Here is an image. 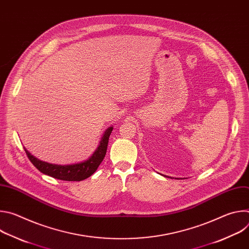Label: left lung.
I'll use <instances>...</instances> for the list:
<instances>
[{
  "label": "left lung",
  "instance_id": "1",
  "mask_svg": "<svg viewBox=\"0 0 249 249\" xmlns=\"http://www.w3.org/2000/svg\"><path fill=\"white\" fill-rule=\"evenodd\" d=\"M166 177H167V176H166ZM177 179H178V178H177Z\"/></svg>",
  "mask_w": 249,
  "mask_h": 249
}]
</instances>
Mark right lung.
<instances>
[{
    "label": "right lung",
    "mask_w": 249,
    "mask_h": 249,
    "mask_svg": "<svg viewBox=\"0 0 249 249\" xmlns=\"http://www.w3.org/2000/svg\"><path fill=\"white\" fill-rule=\"evenodd\" d=\"M112 130H113V127H109L107 130L105 131L103 137L101 138V141H100L97 150L94 152V154L91 156V158H89L88 160H86L84 162H80V163H76V164L59 165V164L48 163V162L39 160L36 158H34L25 150V148H23V149L26 153L27 158L31 161V163L42 173L52 176V177H54V178L60 179V180L81 181V180H84V179L88 178V177H89L97 169V167L103 160V159L106 155V150H107L109 136H110Z\"/></svg>",
    "instance_id": "1"
}]
</instances>
